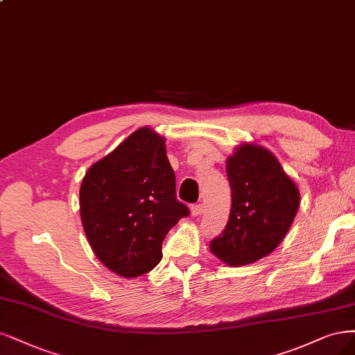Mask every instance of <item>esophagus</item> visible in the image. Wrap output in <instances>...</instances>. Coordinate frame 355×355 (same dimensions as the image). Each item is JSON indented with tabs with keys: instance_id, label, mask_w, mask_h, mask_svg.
Masks as SVG:
<instances>
[{
	"instance_id": "1",
	"label": "esophagus",
	"mask_w": 355,
	"mask_h": 355,
	"mask_svg": "<svg viewBox=\"0 0 355 355\" xmlns=\"http://www.w3.org/2000/svg\"><path fill=\"white\" fill-rule=\"evenodd\" d=\"M202 211H204V207H202V204H195V205H192V207H191V214H192L193 217H198V216H201V214H202Z\"/></svg>"
}]
</instances>
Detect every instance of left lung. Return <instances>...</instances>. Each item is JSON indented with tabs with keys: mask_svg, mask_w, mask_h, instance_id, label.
<instances>
[{
	"mask_svg": "<svg viewBox=\"0 0 355 355\" xmlns=\"http://www.w3.org/2000/svg\"><path fill=\"white\" fill-rule=\"evenodd\" d=\"M232 207L210 251L227 266L255 263L276 250L300 209V189L273 153L255 142L239 144L226 160Z\"/></svg>",
	"mask_w": 355,
	"mask_h": 355,
	"instance_id": "8db88e82",
	"label": "left lung"
}]
</instances>
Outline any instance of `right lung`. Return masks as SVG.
<instances>
[{
    "label": "right lung",
    "mask_w": 355,
    "mask_h": 355,
    "mask_svg": "<svg viewBox=\"0 0 355 355\" xmlns=\"http://www.w3.org/2000/svg\"><path fill=\"white\" fill-rule=\"evenodd\" d=\"M79 200L94 254L121 277L153 270L163 257L167 232L189 214L176 200L166 139L148 126L130 133L88 168Z\"/></svg>",
    "instance_id": "add662e5"
}]
</instances>
